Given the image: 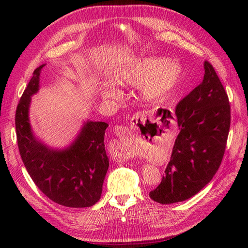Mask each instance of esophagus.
<instances>
[{
	"instance_id": "obj_1",
	"label": "esophagus",
	"mask_w": 248,
	"mask_h": 248,
	"mask_svg": "<svg viewBox=\"0 0 248 248\" xmlns=\"http://www.w3.org/2000/svg\"><path fill=\"white\" fill-rule=\"evenodd\" d=\"M141 115H144V113H141V112H139V113H136V115H134V117L133 118H140ZM117 133H118V135L119 136H121V138H128V136L132 133V131H131V129L130 128H128V127H119L118 129H117Z\"/></svg>"
}]
</instances>
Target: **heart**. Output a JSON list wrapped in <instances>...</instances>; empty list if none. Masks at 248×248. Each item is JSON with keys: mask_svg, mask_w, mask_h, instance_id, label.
<instances>
[{"mask_svg": "<svg viewBox=\"0 0 248 248\" xmlns=\"http://www.w3.org/2000/svg\"><path fill=\"white\" fill-rule=\"evenodd\" d=\"M180 68L172 62H165L157 57H147L132 64L118 68L112 77L115 85H140V99L152 102L170 93L180 78ZM103 99H113L119 94L112 84L101 89Z\"/></svg>", "mask_w": 248, "mask_h": 248, "instance_id": "heart-1", "label": "heart"}]
</instances>
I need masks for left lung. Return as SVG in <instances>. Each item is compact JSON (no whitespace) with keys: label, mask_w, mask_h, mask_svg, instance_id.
<instances>
[{"label":"left lung","mask_w":248,"mask_h":248,"mask_svg":"<svg viewBox=\"0 0 248 248\" xmlns=\"http://www.w3.org/2000/svg\"><path fill=\"white\" fill-rule=\"evenodd\" d=\"M202 84L176 108L180 129L160 186L149 193L162 204L180 202L212 180L222 163L230 128L228 96L209 62Z\"/></svg>","instance_id":"8db88e82"}]
</instances>
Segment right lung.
Here are the masks:
<instances>
[{"instance_id": "right-lung-1", "label": "right lung", "mask_w": 248, "mask_h": 248, "mask_svg": "<svg viewBox=\"0 0 248 248\" xmlns=\"http://www.w3.org/2000/svg\"><path fill=\"white\" fill-rule=\"evenodd\" d=\"M36 68L16 110V131L21 159L31 180L52 202L69 208L92 207L101 197L109 163L105 152L103 121H84L65 148H52L34 134L30 121L31 97L39 91Z\"/></svg>"}]
</instances>
